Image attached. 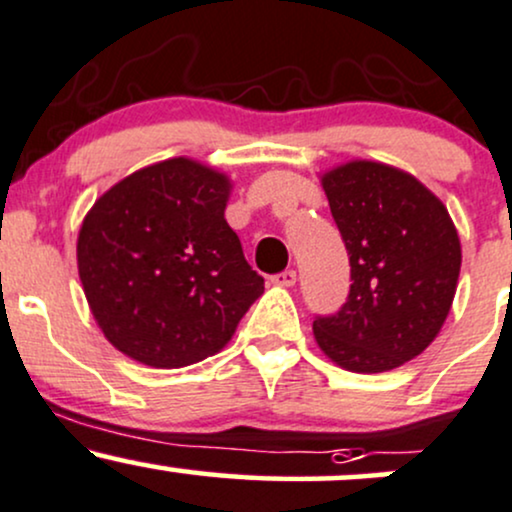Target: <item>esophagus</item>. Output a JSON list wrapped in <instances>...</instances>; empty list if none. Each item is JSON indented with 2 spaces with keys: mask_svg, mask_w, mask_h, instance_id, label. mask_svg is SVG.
<instances>
[{
  "mask_svg": "<svg viewBox=\"0 0 512 512\" xmlns=\"http://www.w3.org/2000/svg\"><path fill=\"white\" fill-rule=\"evenodd\" d=\"M272 281L279 286H293L296 284V272H293V269H284V272L274 274Z\"/></svg>",
  "mask_w": 512,
  "mask_h": 512,
  "instance_id": "esophagus-1",
  "label": "esophagus"
}]
</instances>
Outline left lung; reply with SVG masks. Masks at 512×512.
<instances>
[{
  "mask_svg": "<svg viewBox=\"0 0 512 512\" xmlns=\"http://www.w3.org/2000/svg\"><path fill=\"white\" fill-rule=\"evenodd\" d=\"M349 252V298L317 315L315 342L337 366L383 373L438 337L455 298L462 250L440 199L414 175L351 161L322 175Z\"/></svg>",
  "mask_w": 512,
  "mask_h": 512,
  "instance_id": "1",
  "label": "left lung"
}]
</instances>
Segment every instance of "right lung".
Listing matches in <instances>:
<instances>
[{
  "label": "right lung",
  "instance_id": "right-lung-1",
  "mask_svg": "<svg viewBox=\"0 0 512 512\" xmlns=\"http://www.w3.org/2000/svg\"><path fill=\"white\" fill-rule=\"evenodd\" d=\"M231 180L192 158L127 175L81 223L76 262L88 308L117 351L182 368L231 342L264 291L226 223Z\"/></svg>",
  "mask_w": 512,
  "mask_h": 512
}]
</instances>
